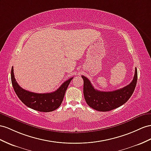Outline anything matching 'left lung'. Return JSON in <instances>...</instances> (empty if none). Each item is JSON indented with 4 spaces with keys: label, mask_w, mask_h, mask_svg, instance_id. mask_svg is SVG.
<instances>
[{
    "label": "left lung",
    "mask_w": 151,
    "mask_h": 151,
    "mask_svg": "<svg viewBox=\"0 0 151 151\" xmlns=\"http://www.w3.org/2000/svg\"><path fill=\"white\" fill-rule=\"evenodd\" d=\"M137 69L135 68L134 75L131 82L120 89L103 92L96 90L86 76L83 80V95L87 105L97 111H108L117 109L127 102L133 94L137 82Z\"/></svg>",
    "instance_id": "1"
}]
</instances>
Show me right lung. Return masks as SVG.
<instances>
[{"mask_svg": "<svg viewBox=\"0 0 151 151\" xmlns=\"http://www.w3.org/2000/svg\"><path fill=\"white\" fill-rule=\"evenodd\" d=\"M11 82L14 90L21 101L30 109L42 112H49L59 108L63 101L65 92L73 77L65 81L57 90L51 93L39 94L22 88L15 80L13 67L11 72Z\"/></svg>", "mask_w": 151, "mask_h": 151, "instance_id": "1", "label": "right lung"}]
</instances>
